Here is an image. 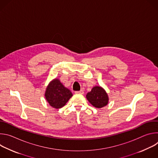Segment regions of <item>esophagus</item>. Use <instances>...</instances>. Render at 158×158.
Segmentation results:
<instances>
[{
    "label": "esophagus",
    "instance_id": "esophagus-1",
    "mask_svg": "<svg viewBox=\"0 0 158 158\" xmlns=\"http://www.w3.org/2000/svg\"><path fill=\"white\" fill-rule=\"evenodd\" d=\"M75 94H84V91H83V90H81V91H76Z\"/></svg>",
    "mask_w": 158,
    "mask_h": 158
}]
</instances>
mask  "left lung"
<instances>
[{"label":"left lung","mask_w":158,"mask_h":158,"mask_svg":"<svg viewBox=\"0 0 158 158\" xmlns=\"http://www.w3.org/2000/svg\"><path fill=\"white\" fill-rule=\"evenodd\" d=\"M88 101L96 108H102L107 105L109 97L105 90L101 86H94L86 95Z\"/></svg>","instance_id":"left-lung-1"}]
</instances>
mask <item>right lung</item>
Instances as JSON below:
<instances>
[{
	"label": "right lung",
	"instance_id": "obj_1",
	"mask_svg": "<svg viewBox=\"0 0 158 158\" xmlns=\"http://www.w3.org/2000/svg\"><path fill=\"white\" fill-rule=\"evenodd\" d=\"M73 94L57 78L52 80L46 87L45 98L49 105L55 109H60L65 105Z\"/></svg>",
	"mask_w": 158,
	"mask_h": 158
}]
</instances>
